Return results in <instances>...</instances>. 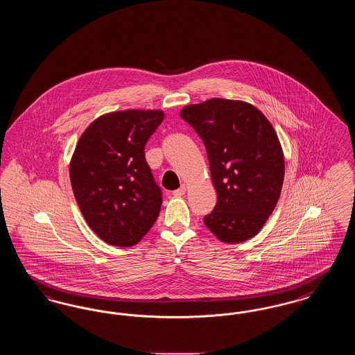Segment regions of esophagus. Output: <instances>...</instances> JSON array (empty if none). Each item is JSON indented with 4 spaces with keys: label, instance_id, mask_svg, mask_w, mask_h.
Segmentation results:
<instances>
[{
    "label": "esophagus",
    "instance_id": "obj_1",
    "mask_svg": "<svg viewBox=\"0 0 355 355\" xmlns=\"http://www.w3.org/2000/svg\"><path fill=\"white\" fill-rule=\"evenodd\" d=\"M186 193V185H182L180 189H177L175 191H173V196L174 197H182V196H185Z\"/></svg>",
    "mask_w": 355,
    "mask_h": 355
}]
</instances>
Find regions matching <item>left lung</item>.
<instances>
[{
  "label": "left lung",
  "mask_w": 355,
  "mask_h": 355,
  "mask_svg": "<svg viewBox=\"0 0 355 355\" xmlns=\"http://www.w3.org/2000/svg\"><path fill=\"white\" fill-rule=\"evenodd\" d=\"M180 116L202 138L217 205L203 222L225 243L259 233L284 185L285 157L270 121L249 102L211 98Z\"/></svg>",
  "instance_id": "left-lung-1"
}]
</instances>
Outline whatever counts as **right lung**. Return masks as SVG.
<instances>
[{
    "label": "right lung",
    "mask_w": 355,
    "mask_h": 355,
    "mask_svg": "<svg viewBox=\"0 0 355 355\" xmlns=\"http://www.w3.org/2000/svg\"><path fill=\"white\" fill-rule=\"evenodd\" d=\"M165 114L128 109L94 119L80 137L69 174L86 223L103 242L137 245L157 220L162 197L145 145Z\"/></svg>",
    "instance_id": "add662e5"
}]
</instances>
